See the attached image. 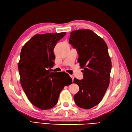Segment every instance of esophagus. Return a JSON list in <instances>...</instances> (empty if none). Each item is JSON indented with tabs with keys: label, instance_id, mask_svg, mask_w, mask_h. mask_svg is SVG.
<instances>
[{
	"label": "esophagus",
	"instance_id": "1",
	"mask_svg": "<svg viewBox=\"0 0 132 132\" xmlns=\"http://www.w3.org/2000/svg\"><path fill=\"white\" fill-rule=\"evenodd\" d=\"M70 77H71V79H72V81H73V79H74V76H73V75H70Z\"/></svg>",
	"mask_w": 132,
	"mask_h": 132
}]
</instances>
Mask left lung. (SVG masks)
Listing matches in <instances>:
<instances>
[{
  "instance_id": "obj_1",
  "label": "left lung",
  "mask_w": 132,
  "mask_h": 132,
  "mask_svg": "<svg viewBox=\"0 0 132 132\" xmlns=\"http://www.w3.org/2000/svg\"><path fill=\"white\" fill-rule=\"evenodd\" d=\"M70 43L76 48L77 61L84 68V78L73 83L79 91L73 96L76 104L91 109L100 103L109 85L111 62L104 40L92 30L79 29L71 32Z\"/></svg>"
}]
</instances>
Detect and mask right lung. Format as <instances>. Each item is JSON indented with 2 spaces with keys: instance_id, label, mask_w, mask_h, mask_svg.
Listing matches in <instances>:
<instances>
[{
  "instance_id": "right-lung-1",
  "label": "right lung",
  "mask_w": 132,
  "mask_h": 132,
  "mask_svg": "<svg viewBox=\"0 0 132 132\" xmlns=\"http://www.w3.org/2000/svg\"><path fill=\"white\" fill-rule=\"evenodd\" d=\"M66 32L33 36L22 47L18 70L22 88L31 103L41 110L55 106L65 86L72 83L69 74L51 72L53 49Z\"/></svg>"
}]
</instances>
